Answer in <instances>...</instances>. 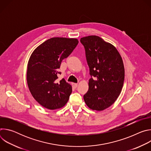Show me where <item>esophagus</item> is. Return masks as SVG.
<instances>
[{
  "label": "esophagus",
  "mask_w": 151,
  "mask_h": 151,
  "mask_svg": "<svg viewBox=\"0 0 151 151\" xmlns=\"http://www.w3.org/2000/svg\"><path fill=\"white\" fill-rule=\"evenodd\" d=\"M72 85H73V87L75 88H76L78 87V83H72Z\"/></svg>",
  "instance_id": "obj_1"
}]
</instances>
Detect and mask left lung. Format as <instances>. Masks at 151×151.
I'll return each instance as SVG.
<instances>
[{
    "label": "left lung",
    "instance_id": "1",
    "mask_svg": "<svg viewBox=\"0 0 151 151\" xmlns=\"http://www.w3.org/2000/svg\"><path fill=\"white\" fill-rule=\"evenodd\" d=\"M83 45L91 78L89 89L83 96L91 109L103 111L119 96L124 81V67L116 48L97 36L80 39Z\"/></svg>",
    "mask_w": 151,
    "mask_h": 151
}]
</instances>
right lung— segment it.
<instances>
[{
    "label": "right lung",
    "mask_w": 151,
    "mask_h": 151,
    "mask_svg": "<svg viewBox=\"0 0 151 151\" xmlns=\"http://www.w3.org/2000/svg\"><path fill=\"white\" fill-rule=\"evenodd\" d=\"M76 39L52 37L42 43L32 54L28 63L27 81L34 99L51 110L65 105L72 93L71 85L64 79L58 81L62 60L78 44Z\"/></svg>",
    "instance_id": "obj_1"
}]
</instances>
